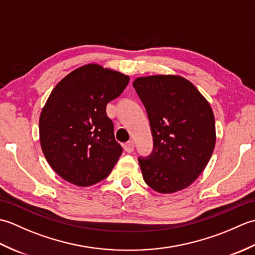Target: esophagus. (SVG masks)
Returning a JSON list of instances; mask_svg holds the SVG:
<instances>
[{
    "label": "esophagus",
    "mask_w": 255,
    "mask_h": 255,
    "mask_svg": "<svg viewBox=\"0 0 255 255\" xmlns=\"http://www.w3.org/2000/svg\"><path fill=\"white\" fill-rule=\"evenodd\" d=\"M124 149L127 151L128 153H130V152H132L133 151V149H134V143H133V141L131 140V141H128V142H126L124 144Z\"/></svg>",
    "instance_id": "1"
}]
</instances>
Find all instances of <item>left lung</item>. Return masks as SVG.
I'll return each mask as SVG.
<instances>
[{"label":"left lung","instance_id":"1","mask_svg":"<svg viewBox=\"0 0 255 255\" xmlns=\"http://www.w3.org/2000/svg\"><path fill=\"white\" fill-rule=\"evenodd\" d=\"M153 137L152 152L139 156L144 182L159 193L191 185L207 165L216 143L211 107L195 86L176 75L134 80Z\"/></svg>","mask_w":255,"mask_h":255}]
</instances>
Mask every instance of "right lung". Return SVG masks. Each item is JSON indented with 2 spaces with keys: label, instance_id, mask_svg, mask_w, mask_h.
I'll use <instances>...</instances> for the list:
<instances>
[{
  "label": "right lung",
  "instance_id": "right-lung-1",
  "mask_svg": "<svg viewBox=\"0 0 255 255\" xmlns=\"http://www.w3.org/2000/svg\"><path fill=\"white\" fill-rule=\"evenodd\" d=\"M129 77L97 64L74 70L52 90L39 118L42 152L63 180L90 186L112 172L123 148L106 106Z\"/></svg>",
  "mask_w": 255,
  "mask_h": 255
}]
</instances>
